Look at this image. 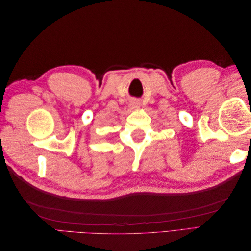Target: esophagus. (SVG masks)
<instances>
[{
	"instance_id": "esophagus-1",
	"label": "esophagus",
	"mask_w": 251,
	"mask_h": 251,
	"mask_svg": "<svg viewBox=\"0 0 251 251\" xmlns=\"http://www.w3.org/2000/svg\"><path fill=\"white\" fill-rule=\"evenodd\" d=\"M132 108H133V109L139 108V103H138V102H133V103H132Z\"/></svg>"
}]
</instances>
